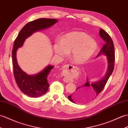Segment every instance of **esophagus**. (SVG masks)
I'll list each match as a JSON object with an SVG mask.
<instances>
[{
    "label": "esophagus",
    "mask_w": 128,
    "mask_h": 128,
    "mask_svg": "<svg viewBox=\"0 0 128 128\" xmlns=\"http://www.w3.org/2000/svg\"><path fill=\"white\" fill-rule=\"evenodd\" d=\"M74 66L72 65H70V64H67V65H65L62 68V74H63V75H67L68 74V72H70V71L74 69Z\"/></svg>",
    "instance_id": "obj_1"
}]
</instances>
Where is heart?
<instances>
[{
    "label": "heart",
    "mask_w": 128,
    "mask_h": 128,
    "mask_svg": "<svg viewBox=\"0 0 128 128\" xmlns=\"http://www.w3.org/2000/svg\"><path fill=\"white\" fill-rule=\"evenodd\" d=\"M97 47L96 41L84 32H74L65 34L54 44V52L58 55L66 56L71 52L72 60L76 63L87 61L93 55Z\"/></svg>",
    "instance_id": "obj_1"
}]
</instances>
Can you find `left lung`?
<instances>
[{"label":"left lung","instance_id":"left-lung-1","mask_svg":"<svg viewBox=\"0 0 128 128\" xmlns=\"http://www.w3.org/2000/svg\"><path fill=\"white\" fill-rule=\"evenodd\" d=\"M99 34L100 37L105 41V44H104L98 56L104 54L108 57V66L107 73L105 78L100 81L90 84L87 80V82L84 84L77 88L75 93L68 96L69 99L74 103L84 104L96 98L104 88L114 70L115 54L114 42L110 36L104 29H100Z\"/></svg>","mask_w":128,"mask_h":128}]
</instances>
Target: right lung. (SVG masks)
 Masks as SVG:
<instances>
[{"label":"right lung","instance_id":"1","mask_svg":"<svg viewBox=\"0 0 128 128\" xmlns=\"http://www.w3.org/2000/svg\"><path fill=\"white\" fill-rule=\"evenodd\" d=\"M57 21V20L53 18H38L32 20L23 26L14 40L12 50L14 75L18 87L24 94L29 96L38 98L46 93L50 86L47 78L54 66L49 65L36 75H29L18 65L16 51L18 48L22 46L26 38L33 32L49 28Z\"/></svg>","mask_w":128,"mask_h":128}]
</instances>
